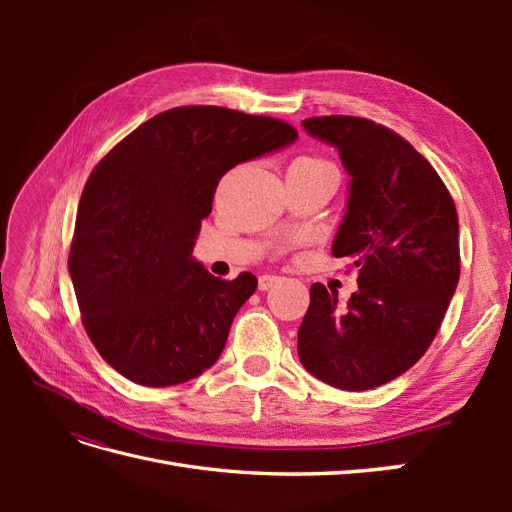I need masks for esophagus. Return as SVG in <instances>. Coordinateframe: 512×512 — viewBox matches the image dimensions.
I'll return each instance as SVG.
<instances>
[{"mask_svg": "<svg viewBox=\"0 0 512 512\" xmlns=\"http://www.w3.org/2000/svg\"><path fill=\"white\" fill-rule=\"evenodd\" d=\"M280 280H282V277H277V275H260V277H258V288H260V290H269V288H273Z\"/></svg>", "mask_w": 512, "mask_h": 512, "instance_id": "34e87169", "label": "esophagus"}]
</instances>
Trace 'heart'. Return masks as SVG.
<instances>
[{
  "label": "heart",
  "instance_id": "1",
  "mask_svg": "<svg viewBox=\"0 0 512 512\" xmlns=\"http://www.w3.org/2000/svg\"><path fill=\"white\" fill-rule=\"evenodd\" d=\"M294 162H307V164H324L322 160H318V158H309V156H303V158H297Z\"/></svg>",
  "mask_w": 512,
  "mask_h": 512
}]
</instances>
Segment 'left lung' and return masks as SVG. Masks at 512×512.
I'll use <instances>...</instances> for the list:
<instances>
[{"label":"left lung","instance_id":"8db88e82","mask_svg":"<svg viewBox=\"0 0 512 512\" xmlns=\"http://www.w3.org/2000/svg\"><path fill=\"white\" fill-rule=\"evenodd\" d=\"M309 136L339 151L350 175L331 252L350 258L348 307L322 284L299 327L309 374L367 391L408 371L429 348L459 282V220L433 166L393 130L361 117H312Z\"/></svg>","mask_w":512,"mask_h":512}]
</instances>
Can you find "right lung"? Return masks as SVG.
<instances>
[{
  "label": "right lung",
  "instance_id": "add662e5",
  "mask_svg": "<svg viewBox=\"0 0 512 512\" xmlns=\"http://www.w3.org/2000/svg\"><path fill=\"white\" fill-rule=\"evenodd\" d=\"M280 119L179 106L145 121L91 173L76 215L70 277L102 359L143 386L203 374L258 280L226 282L192 256L224 173L297 141Z\"/></svg>",
  "mask_w": 512,
  "mask_h": 512
}]
</instances>
